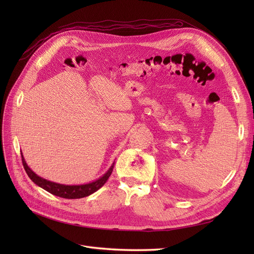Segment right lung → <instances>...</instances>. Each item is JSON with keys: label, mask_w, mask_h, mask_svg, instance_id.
I'll return each instance as SVG.
<instances>
[{"label": "right lung", "mask_w": 254, "mask_h": 254, "mask_svg": "<svg viewBox=\"0 0 254 254\" xmlns=\"http://www.w3.org/2000/svg\"><path fill=\"white\" fill-rule=\"evenodd\" d=\"M21 156H22V163H23V166H24V170L28 175L30 180H32L36 186L40 187L41 189L45 190L53 195L61 197V198H66V199L83 198L95 193V191L101 189L107 182V180H108L114 166V162H113L108 171H107L102 177H99V178H97L96 180L92 182L83 183V184H61V183L50 181L48 179L42 178L40 176H38L36 173H34L32 170H30L22 153Z\"/></svg>", "instance_id": "right-lung-1"}]
</instances>
